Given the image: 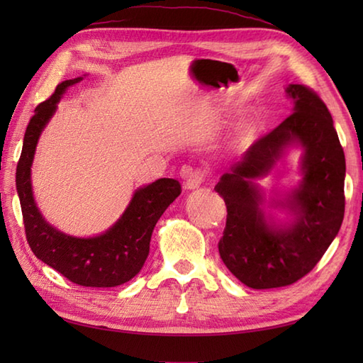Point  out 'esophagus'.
<instances>
[{
  "instance_id": "obj_1",
  "label": "esophagus",
  "mask_w": 363,
  "mask_h": 363,
  "mask_svg": "<svg viewBox=\"0 0 363 363\" xmlns=\"http://www.w3.org/2000/svg\"><path fill=\"white\" fill-rule=\"evenodd\" d=\"M181 176L184 179V189L186 190H196L203 182V173L191 167H184Z\"/></svg>"
}]
</instances>
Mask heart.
Wrapping results in <instances>:
<instances>
[{
  "label": "heart",
  "instance_id": "1",
  "mask_svg": "<svg viewBox=\"0 0 363 363\" xmlns=\"http://www.w3.org/2000/svg\"><path fill=\"white\" fill-rule=\"evenodd\" d=\"M254 134H256V129H254L252 123L243 121L235 128V130L226 142V152L229 154H238L245 151L254 140Z\"/></svg>",
  "mask_w": 363,
  "mask_h": 363
}]
</instances>
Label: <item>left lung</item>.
<instances>
[{"label": "left lung", "instance_id": "left-lung-1", "mask_svg": "<svg viewBox=\"0 0 363 363\" xmlns=\"http://www.w3.org/2000/svg\"><path fill=\"white\" fill-rule=\"evenodd\" d=\"M285 95L293 103L290 117L250 146L215 186L228 209L220 257L238 281L257 290L284 287L309 273L345 215L346 164L333 117L301 84H289ZM293 147L303 151L301 179L267 200L258 181Z\"/></svg>", "mask_w": 363, "mask_h": 363}]
</instances>
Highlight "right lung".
<instances>
[{
  "mask_svg": "<svg viewBox=\"0 0 363 363\" xmlns=\"http://www.w3.org/2000/svg\"><path fill=\"white\" fill-rule=\"evenodd\" d=\"M84 76L59 84L52 96L35 107L23 138L15 182L26 238L35 257L84 287H117L142 269L150 254L154 226L167 207L181 195V186L176 179L160 177L138 187L120 218L98 235L65 234L45 220L37 207L30 179L37 143L67 90L81 82Z\"/></svg>",
  "mask_w": 363,
  "mask_h": 363,
  "instance_id": "add662e5",
  "label": "right lung"
}]
</instances>
